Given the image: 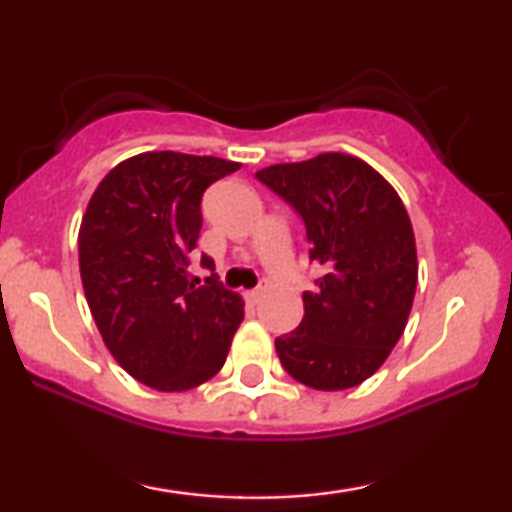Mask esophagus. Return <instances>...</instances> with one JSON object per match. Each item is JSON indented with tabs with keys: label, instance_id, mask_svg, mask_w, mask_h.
<instances>
[{
	"label": "esophagus",
	"instance_id": "obj_1",
	"mask_svg": "<svg viewBox=\"0 0 512 512\" xmlns=\"http://www.w3.org/2000/svg\"><path fill=\"white\" fill-rule=\"evenodd\" d=\"M244 296H247L249 303H258V300H261V296H263V289H251V291L244 293Z\"/></svg>",
	"mask_w": 512,
	"mask_h": 512
}]
</instances>
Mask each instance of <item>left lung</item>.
Wrapping results in <instances>:
<instances>
[{"mask_svg":"<svg viewBox=\"0 0 512 512\" xmlns=\"http://www.w3.org/2000/svg\"><path fill=\"white\" fill-rule=\"evenodd\" d=\"M303 216L310 261L324 268L303 293L296 331L275 340L293 380L352 389L377 373L408 324L417 289L412 223L394 186L366 160L319 153L256 172Z\"/></svg>","mask_w":512,"mask_h":512,"instance_id":"8db88e82","label":"left lung"}]
</instances>
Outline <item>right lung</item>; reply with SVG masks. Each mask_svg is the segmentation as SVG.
<instances>
[{"instance_id": "right-lung-1", "label": "right lung", "mask_w": 512, "mask_h": 512, "mask_svg": "<svg viewBox=\"0 0 512 512\" xmlns=\"http://www.w3.org/2000/svg\"><path fill=\"white\" fill-rule=\"evenodd\" d=\"M240 163L146 151L95 188L79 228V268L90 314L125 373L158 391H186L226 363L244 300L216 275L198 286L188 254L202 228V193ZM202 265L214 261L202 256Z\"/></svg>"}]
</instances>
